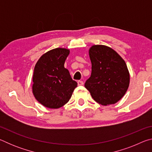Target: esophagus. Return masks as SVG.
<instances>
[{
	"mask_svg": "<svg viewBox=\"0 0 152 152\" xmlns=\"http://www.w3.org/2000/svg\"><path fill=\"white\" fill-rule=\"evenodd\" d=\"M83 84H84L83 81H82V80H78V86H82V85H83Z\"/></svg>",
	"mask_w": 152,
	"mask_h": 152,
	"instance_id": "obj_1",
	"label": "esophagus"
}]
</instances>
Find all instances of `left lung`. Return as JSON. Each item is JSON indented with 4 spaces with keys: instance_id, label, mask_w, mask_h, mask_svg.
Masks as SVG:
<instances>
[{
    "instance_id": "left-lung-1",
    "label": "left lung",
    "mask_w": 152,
    "mask_h": 152,
    "mask_svg": "<svg viewBox=\"0 0 152 152\" xmlns=\"http://www.w3.org/2000/svg\"><path fill=\"white\" fill-rule=\"evenodd\" d=\"M89 56L92 72L84 86L98 103H116L124 96L129 84L125 61L113 49L102 45L92 46Z\"/></svg>"
}]
</instances>
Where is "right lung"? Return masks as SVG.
<instances>
[{
  "label": "right lung",
  "instance_id": "obj_1",
  "mask_svg": "<svg viewBox=\"0 0 152 152\" xmlns=\"http://www.w3.org/2000/svg\"><path fill=\"white\" fill-rule=\"evenodd\" d=\"M69 53L67 49H53L44 53L35 66L33 93L45 107L58 109L64 106L77 87V82L64 68Z\"/></svg>",
  "mask_w": 152,
  "mask_h": 152
}]
</instances>
